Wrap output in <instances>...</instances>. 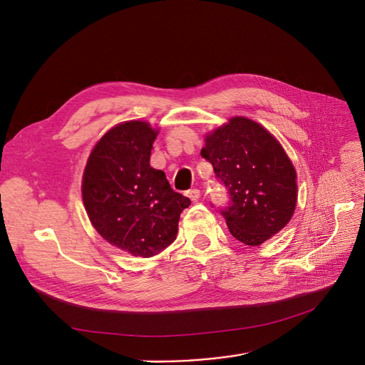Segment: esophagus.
<instances>
[{
    "label": "esophagus",
    "instance_id": "34e87169",
    "mask_svg": "<svg viewBox=\"0 0 365 365\" xmlns=\"http://www.w3.org/2000/svg\"><path fill=\"white\" fill-rule=\"evenodd\" d=\"M186 195L195 202V201H198L201 198V190L200 189H189L187 192H186Z\"/></svg>",
    "mask_w": 365,
    "mask_h": 365
}]
</instances>
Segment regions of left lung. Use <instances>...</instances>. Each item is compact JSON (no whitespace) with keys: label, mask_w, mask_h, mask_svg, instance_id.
Returning a JSON list of instances; mask_svg holds the SVG:
<instances>
[{"label":"left lung","mask_w":365,"mask_h":365,"mask_svg":"<svg viewBox=\"0 0 365 365\" xmlns=\"http://www.w3.org/2000/svg\"><path fill=\"white\" fill-rule=\"evenodd\" d=\"M201 155L227 189L229 201L220 215L238 241L260 245L290 222L297 200L296 170L260 124L231 118L208 134Z\"/></svg>","instance_id":"8db88e82"}]
</instances>
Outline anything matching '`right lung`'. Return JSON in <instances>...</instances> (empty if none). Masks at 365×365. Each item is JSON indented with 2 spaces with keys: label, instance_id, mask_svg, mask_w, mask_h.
<instances>
[{
  "label": "right lung",
  "instance_id": "1",
  "mask_svg": "<svg viewBox=\"0 0 365 365\" xmlns=\"http://www.w3.org/2000/svg\"><path fill=\"white\" fill-rule=\"evenodd\" d=\"M158 131L128 121L110 128L91 150L83 178L90 222L108 242L133 256L152 257L178 235L190 200L171 189L164 171L149 164Z\"/></svg>",
  "mask_w": 365,
  "mask_h": 365
}]
</instances>
